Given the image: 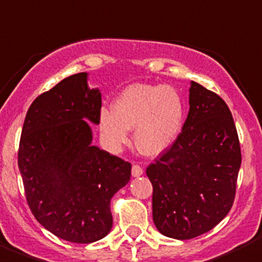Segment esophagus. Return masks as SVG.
<instances>
[{
  "label": "esophagus",
  "instance_id": "1",
  "mask_svg": "<svg viewBox=\"0 0 262 262\" xmlns=\"http://www.w3.org/2000/svg\"><path fill=\"white\" fill-rule=\"evenodd\" d=\"M144 174V170L141 167L140 165H133L132 166V175H133L134 178H137V177H141V175Z\"/></svg>",
  "mask_w": 262,
  "mask_h": 262
}]
</instances>
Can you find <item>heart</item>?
<instances>
[{"label": "heart", "instance_id": "b5f03b06", "mask_svg": "<svg viewBox=\"0 0 262 262\" xmlns=\"http://www.w3.org/2000/svg\"><path fill=\"white\" fill-rule=\"evenodd\" d=\"M186 109L181 93L161 84H132L113 100L112 111L103 109L99 129L109 147L128 142L134 128V145L145 156L165 153L179 137Z\"/></svg>", "mask_w": 262, "mask_h": 262}]
</instances>
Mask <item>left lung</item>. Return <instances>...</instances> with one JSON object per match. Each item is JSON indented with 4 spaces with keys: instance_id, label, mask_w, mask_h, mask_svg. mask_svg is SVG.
Here are the masks:
<instances>
[{
    "instance_id": "left-lung-1",
    "label": "left lung",
    "mask_w": 262,
    "mask_h": 262,
    "mask_svg": "<svg viewBox=\"0 0 262 262\" xmlns=\"http://www.w3.org/2000/svg\"><path fill=\"white\" fill-rule=\"evenodd\" d=\"M188 104L179 137L146 169L154 224L177 240L203 235L226 217L241 165L237 130L226 101L191 81Z\"/></svg>"
}]
</instances>
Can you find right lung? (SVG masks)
Segmentation results:
<instances>
[{
	"label": "right lung",
	"instance_id": "1",
	"mask_svg": "<svg viewBox=\"0 0 262 262\" xmlns=\"http://www.w3.org/2000/svg\"><path fill=\"white\" fill-rule=\"evenodd\" d=\"M88 74L63 79L36 97L22 128L18 167L27 204L47 231L90 244L112 228L111 199L128 185L132 165L92 145L101 93Z\"/></svg>",
	"mask_w": 262,
	"mask_h": 262
}]
</instances>
